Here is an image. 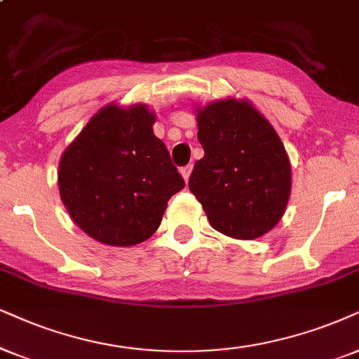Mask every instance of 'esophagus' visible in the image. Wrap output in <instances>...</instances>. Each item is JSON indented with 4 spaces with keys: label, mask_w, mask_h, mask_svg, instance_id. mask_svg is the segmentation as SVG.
Instances as JSON below:
<instances>
[{
    "label": "esophagus",
    "mask_w": 359,
    "mask_h": 359,
    "mask_svg": "<svg viewBox=\"0 0 359 359\" xmlns=\"http://www.w3.org/2000/svg\"><path fill=\"white\" fill-rule=\"evenodd\" d=\"M180 174H182V177H184V180H185V182H189V179H190V174H192V164L182 167V169H180Z\"/></svg>",
    "instance_id": "obj_1"
}]
</instances>
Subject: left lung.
<instances>
[{
  "mask_svg": "<svg viewBox=\"0 0 359 359\" xmlns=\"http://www.w3.org/2000/svg\"><path fill=\"white\" fill-rule=\"evenodd\" d=\"M203 157L189 189L207 219L226 237L253 240L283 217L292 164L273 126L248 99L226 97L195 107Z\"/></svg>",
  "mask_w": 359,
  "mask_h": 359,
  "instance_id": "1",
  "label": "left lung"
}]
</instances>
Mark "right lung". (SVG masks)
Here are the masks:
<instances>
[{
	"mask_svg": "<svg viewBox=\"0 0 359 359\" xmlns=\"http://www.w3.org/2000/svg\"><path fill=\"white\" fill-rule=\"evenodd\" d=\"M146 104L111 102L65 149L57 170L61 201L74 224L104 245L146 242L167 202L184 189L165 144L154 135Z\"/></svg>",
	"mask_w": 359,
	"mask_h": 359,
	"instance_id": "add662e5",
	"label": "right lung"
}]
</instances>
